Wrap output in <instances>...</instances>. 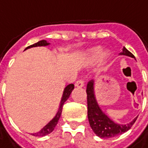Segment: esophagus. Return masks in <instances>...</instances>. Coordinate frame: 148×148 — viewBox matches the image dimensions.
Instances as JSON below:
<instances>
[{"label": "esophagus", "instance_id": "34e87169", "mask_svg": "<svg viewBox=\"0 0 148 148\" xmlns=\"http://www.w3.org/2000/svg\"><path fill=\"white\" fill-rule=\"evenodd\" d=\"M75 86L77 87V88H82V87H83L84 86L83 80H82V79L77 80V82H76V83H75Z\"/></svg>", "mask_w": 148, "mask_h": 148}]
</instances>
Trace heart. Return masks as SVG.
I'll return each instance as SVG.
<instances>
[{"mask_svg":"<svg viewBox=\"0 0 148 148\" xmlns=\"http://www.w3.org/2000/svg\"><path fill=\"white\" fill-rule=\"evenodd\" d=\"M101 47H94V48L91 49L88 54V58L89 60L91 62L97 61L98 58L101 55Z\"/></svg>","mask_w":148,"mask_h":148,"instance_id":"obj_1","label":"heart"}]
</instances>
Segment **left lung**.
<instances>
[{"mask_svg":"<svg viewBox=\"0 0 148 148\" xmlns=\"http://www.w3.org/2000/svg\"><path fill=\"white\" fill-rule=\"evenodd\" d=\"M121 55H127L132 58H135L132 53L124 47ZM87 106H88V119L90 125L94 133L101 138H111L118 135L124 133L129 130L136 121L135 118L131 123L127 124H118L111 121L97 105L93 92V81L89 82L86 88Z\"/></svg>","mask_w":148,"mask_h":148,"instance_id":"obj_1","label":"left lung"}]
</instances>
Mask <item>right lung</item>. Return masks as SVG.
Returning <instances> with one entry per match:
<instances>
[{
	"mask_svg": "<svg viewBox=\"0 0 148 148\" xmlns=\"http://www.w3.org/2000/svg\"><path fill=\"white\" fill-rule=\"evenodd\" d=\"M49 43L46 40H40L39 42H36V43H34L32 45L29 46V47H27V48H30V47H40V46H47L48 45ZM25 49V50H26ZM74 86L73 84H70V85H68L65 88L64 92H63V95H62V101H61V104H60V106H59V109H58V111L57 112V114L55 115V116L53 119H52L51 121L49 122L48 124L46 125L45 127H43L41 129V130L38 132L37 133H34L32 134V136H47V135H48L50 134L51 132H53L54 130V128L57 125L58 122V120H59V118L61 116L62 114V107H63V105H64V103L66 102V101L69 98V97L71 95V92H72V90H74Z\"/></svg>",
	"mask_w": 148,
	"mask_h": 148,
	"instance_id": "right-lung-1",
	"label": "right lung"
}]
</instances>
